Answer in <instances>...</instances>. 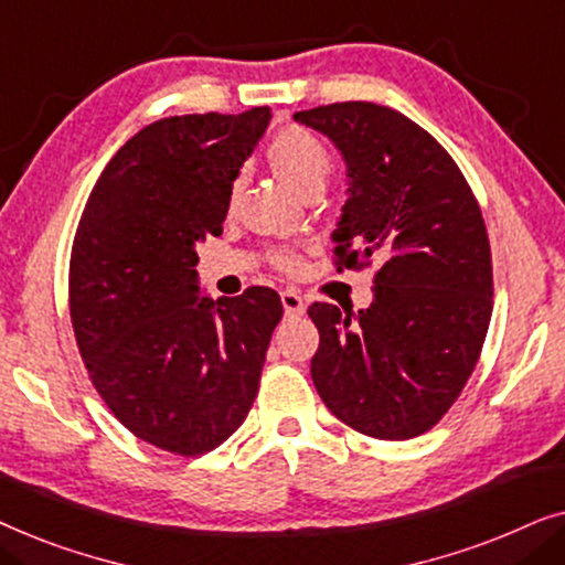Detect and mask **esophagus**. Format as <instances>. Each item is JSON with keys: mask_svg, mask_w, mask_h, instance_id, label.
Here are the masks:
<instances>
[{"mask_svg": "<svg viewBox=\"0 0 565 565\" xmlns=\"http://www.w3.org/2000/svg\"><path fill=\"white\" fill-rule=\"evenodd\" d=\"M280 298H282L285 316H303L306 313V300L300 298L298 290H282Z\"/></svg>", "mask_w": 565, "mask_h": 565, "instance_id": "1", "label": "esophagus"}]
</instances>
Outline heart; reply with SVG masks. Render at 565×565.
<instances>
[{
    "label": "heart",
    "mask_w": 565,
    "mask_h": 565,
    "mask_svg": "<svg viewBox=\"0 0 565 565\" xmlns=\"http://www.w3.org/2000/svg\"><path fill=\"white\" fill-rule=\"evenodd\" d=\"M267 159L277 177L290 190H296L298 195H306L308 190L316 188L323 190L331 169H334V157H331L329 146L311 130L298 126L277 130L267 146ZM231 198H236V188L231 190ZM275 265L282 269H296L300 259L296 252L280 249L275 252Z\"/></svg>",
    "instance_id": "heart-1"
}]
</instances>
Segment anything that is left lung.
<instances>
[{"label": "left lung", "instance_id": "1", "mask_svg": "<svg viewBox=\"0 0 565 565\" xmlns=\"http://www.w3.org/2000/svg\"><path fill=\"white\" fill-rule=\"evenodd\" d=\"M347 161L334 265L377 262L370 308L313 303V385L347 427L412 439L443 419L473 373L493 308L491 246L450 153L406 115L334 103L292 115Z\"/></svg>", "mask_w": 565, "mask_h": 565}]
</instances>
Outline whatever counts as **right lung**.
<instances>
[{
    "instance_id": "1",
    "label": "right lung",
    "mask_w": 565,
    "mask_h": 565,
    "mask_svg": "<svg viewBox=\"0 0 565 565\" xmlns=\"http://www.w3.org/2000/svg\"><path fill=\"white\" fill-rule=\"evenodd\" d=\"M269 118L252 107L151 122L110 159L76 226L68 311L89 381L122 427L184 458L242 427L282 319L273 288L211 300L195 273Z\"/></svg>"
}]
</instances>
